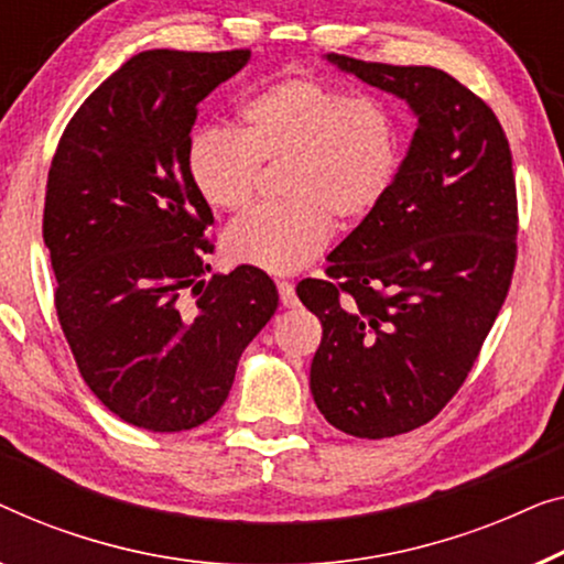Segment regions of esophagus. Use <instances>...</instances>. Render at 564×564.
Listing matches in <instances>:
<instances>
[{"instance_id": "esophagus-1", "label": "esophagus", "mask_w": 564, "mask_h": 564, "mask_svg": "<svg viewBox=\"0 0 564 564\" xmlns=\"http://www.w3.org/2000/svg\"><path fill=\"white\" fill-rule=\"evenodd\" d=\"M279 296L283 306H296V291H293L291 281H279Z\"/></svg>"}]
</instances>
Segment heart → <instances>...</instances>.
<instances>
[{
	"label": "heart",
	"instance_id": "1",
	"mask_svg": "<svg viewBox=\"0 0 564 564\" xmlns=\"http://www.w3.org/2000/svg\"><path fill=\"white\" fill-rule=\"evenodd\" d=\"M240 130L204 127L186 148L188 184L214 209L256 194L260 163H283V202L256 206L225 235L235 263L293 273L329 242L335 217L358 221L391 194L403 163L401 117L386 99L312 76H285L240 105Z\"/></svg>",
	"mask_w": 564,
	"mask_h": 564
}]
</instances>
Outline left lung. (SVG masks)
I'll list each match as a JSON object with an SVG mask.
<instances>
[{
	"instance_id": "8db88e82",
	"label": "left lung",
	"mask_w": 564,
	"mask_h": 564,
	"mask_svg": "<svg viewBox=\"0 0 564 564\" xmlns=\"http://www.w3.org/2000/svg\"><path fill=\"white\" fill-rule=\"evenodd\" d=\"M329 63L406 101L416 132L399 178L296 293L322 322L316 409L360 440L432 422L465 383L517 265L511 148L486 101L432 66Z\"/></svg>"
}]
</instances>
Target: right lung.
Wrapping results in <instances>:
<instances>
[{
  "label": "right lung",
  "mask_w": 564,
  "mask_h": 564,
  "mask_svg": "<svg viewBox=\"0 0 564 564\" xmlns=\"http://www.w3.org/2000/svg\"><path fill=\"white\" fill-rule=\"evenodd\" d=\"M248 61L250 51L132 55L70 117L47 171L43 240L61 329L94 395L140 430L209 422L279 308L260 268L202 279L214 217L186 176L196 107Z\"/></svg>",
  "instance_id": "right-lung-1"
}]
</instances>
